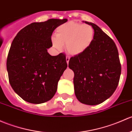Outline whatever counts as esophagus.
I'll use <instances>...</instances> for the list:
<instances>
[{"label":"esophagus","instance_id":"34e87169","mask_svg":"<svg viewBox=\"0 0 132 132\" xmlns=\"http://www.w3.org/2000/svg\"><path fill=\"white\" fill-rule=\"evenodd\" d=\"M70 57H69V56H66V62H67L68 64L69 61H70Z\"/></svg>","mask_w":132,"mask_h":132}]
</instances>
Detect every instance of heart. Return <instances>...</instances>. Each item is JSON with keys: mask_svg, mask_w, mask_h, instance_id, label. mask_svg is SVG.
Segmentation results:
<instances>
[{"mask_svg": "<svg viewBox=\"0 0 132 132\" xmlns=\"http://www.w3.org/2000/svg\"><path fill=\"white\" fill-rule=\"evenodd\" d=\"M94 38V30L90 25L70 21L57 28L56 37L52 38V46L61 51L63 45L71 55L81 54L90 46Z\"/></svg>", "mask_w": 132, "mask_h": 132, "instance_id": "obj_1", "label": "heart"}]
</instances>
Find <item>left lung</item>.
I'll use <instances>...</instances> for the list:
<instances>
[{"label": "left lung", "instance_id": "obj_1", "mask_svg": "<svg viewBox=\"0 0 132 132\" xmlns=\"http://www.w3.org/2000/svg\"><path fill=\"white\" fill-rule=\"evenodd\" d=\"M90 46L81 54L70 58L68 66L74 72L75 94L87 105H97L110 97L118 85L121 67L114 41L95 24Z\"/></svg>", "mask_w": 132, "mask_h": 132}]
</instances>
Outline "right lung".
Wrapping results in <instances>:
<instances>
[{
	"instance_id": "add662e5",
	"label": "right lung",
	"mask_w": 132,
	"mask_h": 132,
	"mask_svg": "<svg viewBox=\"0 0 132 132\" xmlns=\"http://www.w3.org/2000/svg\"><path fill=\"white\" fill-rule=\"evenodd\" d=\"M67 19H50L28 24L18 33L11 44L7 59L9 81L14 91L24 101L42 104L52 99L57 84L67 68L66 55L52 56L54 30Z\"/></svg>"
}]
</instances>
